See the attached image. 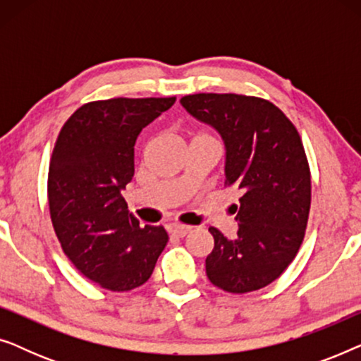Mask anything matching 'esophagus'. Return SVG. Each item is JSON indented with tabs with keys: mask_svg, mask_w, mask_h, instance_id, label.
<instances>
[{
	"mask_svg": "<svg viewBox=\"0 0 361 361\" xmlns=\"http://www.w3.org/2000/svg\"><path fill=\"white\" fill-rule=\"evenodd\" d=\"M192 226L189 225H180V224H171L169 225V233L179 236V238H182V236H185L187 233H190Z\"/></svg>",
	"mask_w": 361,
	"mask_h": 361,
	"instance_id": "obj_1",
	"label": "esophagus"
}]
</instances>
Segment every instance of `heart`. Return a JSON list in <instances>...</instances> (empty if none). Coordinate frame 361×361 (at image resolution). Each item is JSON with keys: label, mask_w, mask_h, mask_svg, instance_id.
I'll use <instances>...</instances> for the list:
<instances>
[{"label": "heart", "mask_w": 361, "mask_h": 361, "mask_svg": "<svg viewBox=\"0 0 361 361\" xmlns=\"http://www.w3.org/2000/svg\"><path fill=\"white\" fill-rule=\"evenodd\" d=\"M195 137H212L210 135H207V133H199Z\"/></svg>", "instance_id": "1"}]
</instances>
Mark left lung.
Instances as JSON below:
<instances>
[{
    "label": "left lung",
    "mask_w": 361,
    "mask_h": 361,
    "mask_svg": "<svg viewBox=\"0 0 361 361\" xmlns=\"http://www.w3.org/2000/svg\"><path fill=\"white\" fill-rule=\"evenodd\" d=\"M197 120L214 126L225 142V185L240 190L228 240L210 226L215 246L205 259L210 283L233 294L273 283L302 245L310 210V169L302 141L273 103L236 93H195L180 98ZM235 210V212H236Z\"/></svg>",
    "instance_id": "8db88e82"
}]
</instances>
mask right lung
I'll list each match as a JSON object with an SVG mask.
<instances>
[{
  "label": "right lung",
  "mask_w": 361,
  "mask_h": 361,
  "mask_svg": "<svg viewBox=\"0 0 361 361\" xmlns=\"http://www.w3.org/2000/svg\"><path fill=\"white\" fill-rule=\"evenodd\" d=\"M176 97L111 98L82 105L54 146L47 177L51 220L72 264L103 289L123 293L151 278L169 236L141 228L121 190L135 176L137 136Z\"/></svg>",
  "instance_id": "obj_1"
}]
</instances>
